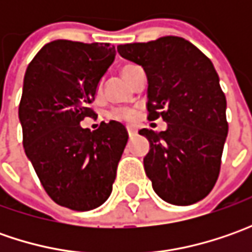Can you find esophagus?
Instances as JSON below:
<instances>
[{
	"mask_svg": "<svg viewBox=\"0 0 252 252\" xmlns=\"http://www.w3.org/2000/svg\"><path fill=\"white\" fill-rule=\"evenodd\" d=\"M127 133H129V136H130V137H133V136H134V134H136L137 131H136V129H134V127H131V126H127Z\"/></svg>",
	"mask_w": 252,
	"mask_h": 252,
	"instance_id": "1",
	"label": "esophagus"
}]
</instances>
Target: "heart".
<instances>
[{
	"instance_id": "obj_1",
	"label": "heart",
	"mask_w": 252,
	"mask_h": 252,
	"mask_svg": "<svg viewBox=\"0 0 252 252\" xmlns=\"http://www.w3.org/2000/svg\"><path fill=\"white\" fill-rule=\"evenodd\" d=\"M136 68H139L137 65H133V64H129V65H125L123 68H122V75H123V78L127 81V83H130L131 80V74L133 71L136 70ZM131 111H121V109H118V111L113 112V116H125V118H129L131 116Z\"/></svg>"
}]
</instances>
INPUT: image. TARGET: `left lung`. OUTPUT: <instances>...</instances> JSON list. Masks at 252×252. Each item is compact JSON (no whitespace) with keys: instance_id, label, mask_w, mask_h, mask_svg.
Masks as SVG:
<instances>
[{"instance_id":"1","label":"left lung","mask_w":252,"mask_h":252,"mask_svg":"<svg viewBox=\"0 0 252 252\" xmlns=\"http://www.w3.org/2000/svg\"><path fill=\"white\" fill-rule=\"evenodd\" d=\"M118 52L147 75L149 119L167 122L160 133L139 131L150 143L143 162L154 192L178 206L206 198L218 181L228 131L226 96L212 62L178 36L119 44Z\"/></svg>"}]
</instances>
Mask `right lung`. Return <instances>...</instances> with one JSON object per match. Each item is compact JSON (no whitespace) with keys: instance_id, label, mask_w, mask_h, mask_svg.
Wrapping results in <instances>:
<instances>
[{"instance_id":"add662e5","label":"right lung","mask_w":252,"mask_h":252,"mask_svg":"<svg viewBox=\"0 0 252 252\" xmlns=\"http://www.w3.org/2000/svg\"><path fill=\"white\" fill-rule=\"evenodd\" d=\"M109 43L54 40L26 68L19 103L24 149L44 190L60 206L92 210L109 198L129 139L116 121L95 131L80 122L115 60Z\"/></svg>"}]
</instances>
